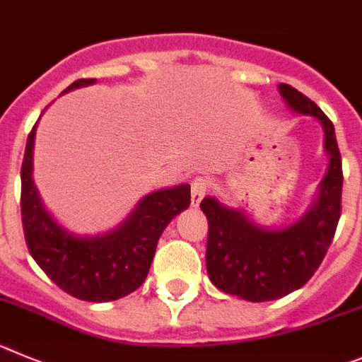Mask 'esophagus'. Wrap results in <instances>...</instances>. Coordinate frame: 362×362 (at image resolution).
Wrapping results in <instances>:
<instances>
[{
    "instance_id": "obj_1",
    "label": "esophagus",
    "mask_w": 362,
    "mask_h": 362,
    "mask_svg": "<svg viewBox=\"0 0 362 362\" xmlns=\"http://www.w3.org/2000/svg\"><path fill=\"white\" fill-rule=\"evenodd\" d=\"M207 189H209V182L202 177L194 178L193 184H191V205H193V207H198V205H200L202 198L207 193Z\"/></svg>"
}]
</instances>
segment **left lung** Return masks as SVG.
Instances as JSON below:
<instances>
[{
  "label": "left lung",
  "mask_w": 362,
  "mask_h": 362,
  "mask_svg": "<svg viewBox=\"0 0 362 362\" xmlns=\"http://www.w3.org/2000/svg\"><path fill=\"white\" fill-rule=\"evenodd\" d=\"M279 93L292 112L315 117L323 126L330 164L310 209L291 226L267 229L216 198L207 197L200 204L209 221L205 252L209 279L221 292L252 303L301 288L323 262L341 218L343 168L334 124L296 88L281 83Z\"/></svg>",
  "instance_id": "left-lung-1"
}]
</instances>
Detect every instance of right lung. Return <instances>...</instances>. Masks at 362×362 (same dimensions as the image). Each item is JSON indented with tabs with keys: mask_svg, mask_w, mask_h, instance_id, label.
Listing matches in <instances>:
<instances>
[{
	"mask_svg": "<svg viewBox=\"0 0 362 362\" xmlns=\"http://www.w3.org/2000/svg\"><path fill=\"white\" fill-rule=\"evenodd\" d=\"M93 83L77 79L63 93ZM35 128L37 122L28 133L21 165V221L32 258L55 285L83 301H115L132 294L148 276L160 234L191 204V187L182 184L146 194L110 233L76 236L47 213L32 180Z\"/></svg>",
	"mask_w": 362,
	"mask_h": 362,
	"instance_id": "right-lung-1",
	"label": "right lung"
}]
</instances>
